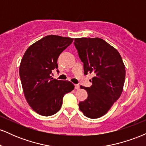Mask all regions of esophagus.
I'll return each instance as SVG.
<instances>
[{
	"label": "esophagus",
	"instance_id": "obj_1",
	"mask_svg": "<svg viewBox=\"0 0 146 146\" xmlns=\"http://www.w3.org/2000/svg\"><path fill=\"white\" fill-rule=\"evenodd\" d=\"M79 88H80L79 84H75V89H79Z\"/></svg>",
	"mask_w": 146,
	"mask_h": 146
}]
</instances>
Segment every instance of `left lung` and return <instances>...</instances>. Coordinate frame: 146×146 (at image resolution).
Masks as SVG:
<instances>
[{"mask_svg":"<svg viewBox=\"0 0 146 146\" xmlns=\"http://www.w3.org/2000/svg\"><path fill=\"white\" fill-rule=\"evenodd\" d=\"M74 40L84 74L95 75L91 86H80L87 91L88 98L79 103V108L88 118H99L119 98L124 84L125 66L117 50L103 39L82 38Z\"/></svg>","mask_w":146,"mask_h":146,"instance_id":"obj_1","label":"left lung"}]
</instances>
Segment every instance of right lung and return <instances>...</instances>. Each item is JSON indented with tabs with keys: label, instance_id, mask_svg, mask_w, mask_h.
<instances>
[{
	"label": "right lung",
	"instance_id": "obj_1",
	"mask_svg": "<svg viewBox=\"0 0 146 146\" xmlns=\"http://www.w3.org/2000/svg\"><path fill=\"white\" fill-rule=\"evenodd\" d=\"M73 38L49 35L37 41L25 51L19 74L23 92L31 108L42 116H51L59 111L64 95L74 89L68 81L52 78L58 69V57L71 44Z\"/></svg>",
	"mask_w": 146,
	"mask_h": 146
}]
</instances>
